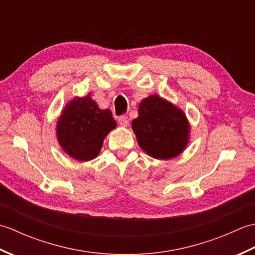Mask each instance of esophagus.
<instances>
[{
	"mask_svg": "<svg viewBox=\"0 0 255 255\" xmlns=\"http://www.w3.org/2000/svg\"><path fill=\"white\" fill-rule=\"evenodd\" d=\"M128 119H127V117H125V116H121L118 118V124L121 125L122 127H127L128 126Z\"/></svg>",
	"mask_w": 255,
	"mask_h": 255,
	"instance_id": "34e87169",
	"label": "esophagus"
}]
</instances>
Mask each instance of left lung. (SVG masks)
I'll list each match as a JSON object with an SVG mask.
<instances>
[{"instance_id": "obj_1", "label": "left lung", "mask_w": 255, "mask_h": 255, "mask_svg": "<svg viewBox=\"0 0 255 255\" xmlns=\"http://www.w3.org/2000/svg\"><path fill=\"white\" fill-rule=\"evenodd\" d=\"M139 147L158 160L176 158L186 149L191 125L180 107L152 94L138 106V117L131 122Z\"/></svg>"}]
</instances>
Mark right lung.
Returning a JSON list of instances; mask_svg holds the SVG:
<instances>
[{"label": "right lung", "instance_id": "add662e5", "mask_svg": "<svg viewBox=\"0 0 255 255\" xmlns=\"http://www.w3.org/2000/svg\"><path fill=\"white\" fill-rule=\"evenodd\" d=\"M116 127L112 112L101 110L89 93L74 97L63 107L57 118L56 136L70 158L86 162L99 155L105 137Z\"/></svg>", "mask_w": 255, "mask_h": 255}]
</instances>
